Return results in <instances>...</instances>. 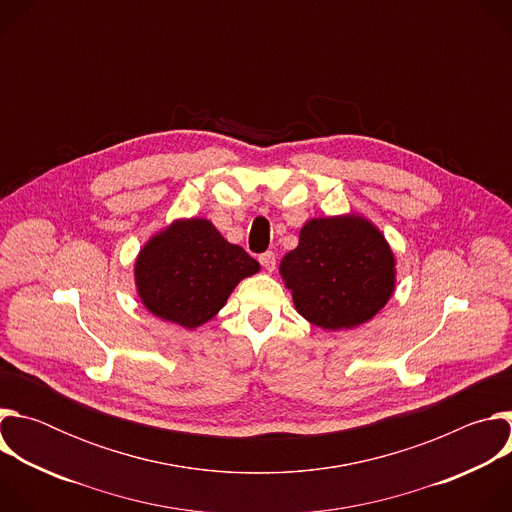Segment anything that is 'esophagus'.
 Masks as SVG:
<instances>
[{
	"instance_id": "34e87169",
	"label": "esophagus",
	"mask_w": 512,
	"mask_h": 512,
	"mask_svg": "<svg viewBox=\"0 0 512 512\" xmlns=\"http://www.w3.org/2000/svg\"><path fill=\"white\" fill-rule=\"evenodd\" d=\"M259 263L263 265V269L265 271H275V253L273 251H267V253H263L261 257H259Z\"/></svg>"
}]
</instances>
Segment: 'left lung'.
Here are the masks:
<instances>
[{
    "label": "left lung",
    "instance_id": "obj_1",
    "mask_svg": "<svg viewBox=\"0 0 512 512\" xmlns=\"http://www.w3.org/2000/svg\"><path fill=\"white\" fill-rule=\"evenodd\" d=\"M385 235L360 214L312 218L279 263L300 316L324 330H352L391 300L397 269Z\"/></svg>",
    "mask_w": 512,
    "mask_h": 512
}]
</instances>
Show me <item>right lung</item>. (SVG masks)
Wrapping results in <instances>:
<instances>
[{"instance_id":"obj_1","label":"right lung","mask_w":512,"mask_h":512,"mask_svg":"<svg viewBox=\"0 0 512 512\" xmlns=\"http://www.w3.org/2000/svg\"><path fill=\"white\" fill-rule=\"evenodd\" d=\"M259 263L229 243L208 218H178L145 243L135 259V287L145 310L194 330L223 310L237 283Z\"/></svg>"}]
</instances>
